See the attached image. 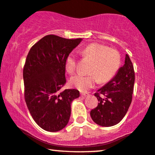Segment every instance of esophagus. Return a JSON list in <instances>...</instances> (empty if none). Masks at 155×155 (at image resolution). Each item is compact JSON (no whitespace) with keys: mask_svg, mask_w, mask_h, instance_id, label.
<instances>
[{"mask_svg":"<svg viewBox=\"0 0 155 155\" xmlns=\"http://www.w3.org/2000/svg\"><path fill=\"white\" fill-rule=\"evenodd\" d=\"M81 95H82V96H89V93L82 92V93H81Z\"/></svg>","mask_w":155,"mask_h":155,"instance_id":"34e87169","label":"esophagus"}]
</instances>
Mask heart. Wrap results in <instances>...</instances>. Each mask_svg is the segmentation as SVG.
<instances>
[{
	"label": "heart",
	"instance_id": "heart-1",
	"mask_svg": "<svg viewBox=\"0 0 155 155\" xmlns=\"http://www.w3.org/2000/svg\"><path fill=\"white\" fill-rule=\"evenodd\" d=\"M80 54L93 61L89 71L91 74H77L70 80L71 85L81 91L94 87L99 80L102 82H108L115 75L120 64V55L117 50L97 43H93L81 49ZM76 66L77 57L71 53L66 59L65 68L68 73H73Z\"/></svg>",
	"mask_w": 155,
	"mask_h": 155
}]
</instances>
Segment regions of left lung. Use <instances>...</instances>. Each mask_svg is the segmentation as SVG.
<instances>
[{
	"label": "left lung",
	"mask_w": 155,
	"mask_h": 155,
	"mask_svg": "<svg viewBox=\"0 0 155 155\" xmlns=\"http://www.w3.org/2000/svg\"><path fill=\"white\" fill-rule=\"evenodd\" d=\"M134 80V66L126 54L125 64L115 77L95 93L99 102L90 115L96 124L111 127L122 120L132 102Z\"/></svg>",
	"instance_id": "8db88e82"
}]
</instances>
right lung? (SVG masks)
I'll return each mask as SVG.
<instances>
[{
  "label": "right lung",
  "mask_w": 155,
  "mask_h": 155,
  "mask_svg": "<svg viewBox=\"0 0 155 155\" xmlns=\"http://www.w3.org/2000/svg\"><path fill=\"white\" fill-rule=\"evenodd\" d=\"M82 41L46 35L33 45L25 59L23 75L24 97L37 124L46 131L58 132L69 120L76 89L61 91L66 82L65 61Z\"/></svg>",
  "instance_id": "add662e5"
}]
</instances>
